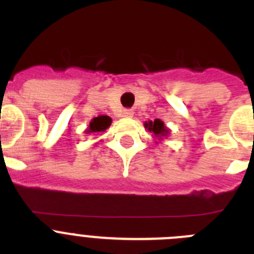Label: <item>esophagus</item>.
<instances>
[{
	"label": "esophagus",
	"mask_w": 254,
	"mask_h": 254,
	"mask_svg": "<svg viewBox=\"0 0 254 254\" xmlns=\"http://www.w3.org/2000/svg\"><path fill=\"white\" fill-rule=\"evenodd\" d=\"M122 117H125V118H131V117H133V111L132 109H125L122 112Z\"/></svg>",
	"instance_id": "1"
}]
</instances>
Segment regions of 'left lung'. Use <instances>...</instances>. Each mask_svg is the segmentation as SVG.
<instances>
[{"label":"left lung","instance_id":"8db88e82","mask_svg":"<svg viewBox=\"0 0 254 254\" xmlns=\"http://www.w3.org/2000/svg\"><path fill=\"white\" fill-rule=\"evenodd\" d=\"M145 128L149 129L150 132L154 133V137H156L158 140H163V137H167L169 134V128L167 126L164 125L163 121L160 120H155L154 122L152 121H149V122H145Z\"/></svg>","mask_w":254,"mask_h":254}]
</instances>
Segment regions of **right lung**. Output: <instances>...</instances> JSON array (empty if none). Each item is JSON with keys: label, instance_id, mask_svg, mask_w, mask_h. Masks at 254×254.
Here are the masks:
<instances>
[{"label": "right lung", "instance_id": "add662e5", "mask_svg": "<svg viewBox=\"0 0 254 254\" xmlns=\"http://www.w3.org/2000/svg\"><path fill=\"white\" fill-rule=\"evenodd\" d=\"M112 118L108 116H99L95 117L91 120V122L89 123V127L85 131V133H96V132H103L111 126Z\"/></svg>", "mask_w": 254, "mask_h": 254}]
</instances>
